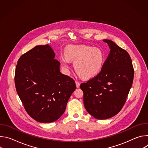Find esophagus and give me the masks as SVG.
I'll use <instances>...</instances> for the list:
<instances>
[{"label":"esophagus","mask_w":148,"mask_h":148,"mask_svg":"<svg viewBox=\"0 0 148 148\" xmlns=\"http://www.w3.org/2000/svg\"><path fill=\"white\" fill-rule=\"evenodd\" d=\"M75 84H76V87H77V88H79V86H80V83H79V82H78V81H75Z\"/></svg>","instance_id":"obj_1"}]
</instances>
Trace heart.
Here are the masks:
<instances>
[{
    "mask_svg": "<svg viewBox=\"0 0 148 148\" xmlns=\"http://www.w3.org/2000/svg\"><path fill=\"white\" fill-rule=\"evenodd\" d=\"M65 57H61L60 62L64 69H69V60L74 61V68L77 74L83 78L95 76L101 70L104 54L98 47L85 45H71L65 51Z\"/></svg>",
    "mask_w": 148,
    "mask_h": 148,
    "instance_id": "1",
    "label": "heart"
}]
</instances>
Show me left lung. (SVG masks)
<instances>
[{
    "instance_id": "obj_1",
    "label": "left lung",
    "mask_w": 148,
    "mask_h": 148,
    "mask_svg": "<svg viewBox=\"0 0 148 148\" xmlns=\"http://www.w3.org/2000/svg\"><path fill=\"white\" fill-rule=\"evenodd\" d=\"M110 48L101 70L80 85L87 112L98 119L116 115L123 108L132 87L134 69L128 53L110 40H103Z\"/></svg>"
}]
</instances>
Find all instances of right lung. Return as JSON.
Here are the masks:
<instances>
[{
  "instance_id": "right-lung-1",
  "label": "right lung",
  "mask_w": 148,
  "mask_h": 148,
  "mask_svg": "<svg viewBox=\"0 0 148 148\" xmlns=\"http://www.w3.org/2000/svg\"><path fill=\"white\" fill-rule=\"evenodd\" d=\"M48 45L37 46L19 58L14 83L27 113L43 123L57 121L65 112L76 88L74 80L60 71V62Z\"/></svg>"
}]
</instances>
